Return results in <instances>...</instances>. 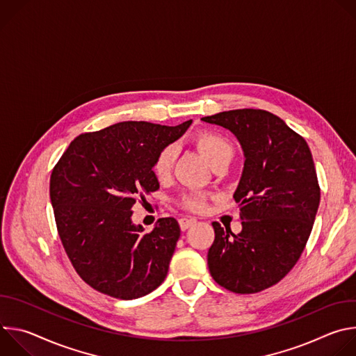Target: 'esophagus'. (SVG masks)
Listing matches in <instances>:
<instances>
[{
	"instance_id": "34e87169",
	"label": "esophagus",
	"mask_w": 356,
	"mask_h": 356,
	"mask_svg": "<svg viewBox=\"0 0 356 356\" xmlns=\"http://www.w3.org/2000/svg\"><path fill=\"white\" fill-rule=\"evenodd\" d=\"M197 222V220L195 218H187V217H183V218H180L179 220V224H180V228H181V231H186V229H188L191 225H194Z\"/></svg>"
}]
</instances>
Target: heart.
<instances>
[{
    "label": "heart",
    "mask_w": 356,
    "mask_h": 356,
    "mask_svg": "<svg viewBox=\"0 0 356 356\" xmlns=\"http://www.w3.org/2000/svg\"><path fill=\"white\" fill-rule=\"evenodd\" d=\"M193 142L202 152V154H204V156L209 159L211 166H216L224 159H231L232 156V145L224 135L218 132L200 131L194 136ZM176 155H177V149L175 145H166L159 150V154L154 161V165H152V172H154L158 180L163 181L169 179L173 170ZM210 197L211 195L207 193L188 191L179 198V204L188 211L200 213L206 209L207 200Z\"/></svg>",
    "instance_id": "b5f03b06"
}]
</instances>
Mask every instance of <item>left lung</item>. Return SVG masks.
Masks as SVG:
<instances>
[{
	"instance_id": "left-lung-1",
	"label": "left lung",
	"mask_w": 356,
	"mask_h": 356,
	"mask_svg": "<svg viewBox=\"0 0 356 356\" xmlns=\"http://www.w3.org/2000/svg\"><path fill=\"white\" fill-rule=\"evenodd\" d=\"M202 121L229 129L245 165L234 194L242 231L213 222L207 262L224 289L250 294L280 282L306 248L320 204V186L307 142L265 110H231Z\"/></svg>"
}]
</instances>
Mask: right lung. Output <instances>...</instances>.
I'll return each instance as SVG.
<instances>
[{
  "label": "right lung",
  "mask_w": 356,
  "mask_h": 356,
  "mask_svg": "<svg viewBox=\"0 0 356 356\" xmlns=\"http://www.w3.org/2000/svg\"><path fill=\"white\" fill-rule=\"evenodd\" d=\"M191 120L166 127L125 121L74 138L50 176V201L67 257L94 290L132 300L162 284L179 222L158 220L150 232L134 225L132 207L159 188L152 165Z\"/></svg>",
  "instance_id": "add662e5"
}]
</instances>
